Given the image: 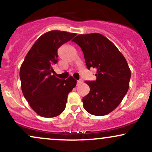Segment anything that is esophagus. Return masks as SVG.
<instances>
[{"instance_id": "obj_1", "label": "esophagus", "mask_w": 152, "mask_h": 152, "mask_svg": "<svg viewBox=\"0 0 152 152\" xmlns=\"http://www.w3.org/2000/svg\"><path fill=\"white\" fill-rule=\"evenodd\" d=\"M83 81L82 79H79L78 81H77V85H79V84H81L82 83H83Z\"/></svg>"}]
</instances>
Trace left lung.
Returning <instances> with one entry per match:
<instances>
[{
  "label": "left lung",
  "mask_w": 152,
  "mask_h": 152,
  "mask_svg": "<svg viewBox=\"0 0 152 152\" xmlns=\"http://www.w3.org/2000/svg\"><path fill=\"white\" fill-rule=\"evenodd\" d=\"M73 42L81 47L88 69H96V80L86 81L90 91L82 99L89 114L104 116L119 105L129 87L131 71L126 58L103 35H78Z\"/></svg>",
  "instance_id": "8db88e82"
}]
</instances>
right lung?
Segmentation results:
<instances>
[{
    "label": "right lung",
    "instance_id": "add662e5",
    "mask_svg": "<svg viewBox=\"0 0 152 152\" xmlns=\"http://www.w3.org/2000/svg\"><path fill=\"white\" fill-rule=\"evenodd\" d=\"M76 35L57 30L45 33L34 43L20 66L23 94L32 109L42 117L61 114L68 94L76 86V81L72 76L60 79L53 69L58 61V48Z\"/></svg>",
    "mask_w": 152,
    "mask_h": 152
}]
</instances>
